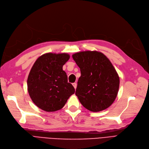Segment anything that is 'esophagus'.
<instances>
[{
    "mask_svg": "<svg viewBox=\"0 0 149 149\" xmlns=\"http://www.w3.org/2000/svg\"><path fill=\"white\" fill-rule=\"evenodd\" d=\"M73 87H74V88L76 89V87H77V84L76 82H74V83H73Z\"/></svg>",
    "mask_w": 149,
    "mask_h": 149,
    "instance_id": "obj_1",
    "label": "esophagus"
}]
</instances>
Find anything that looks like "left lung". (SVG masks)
Returning a JSON list of instances; mask_svg holds the SVG:
<instances>
[{"label":"left lung","mask_w":149,"mask_h":149,"mask_svg":"<svg viewBox=\"0 0 149 149\" xmlns=\"http://www.w3.org/2000/svg\"><path fill=\"white\" fill-rule=\"evenodd\" d=\"M81 70L76 95L88 110L99 112L113 103L119 88V77L110 61L98 51H82L72 56Z\"/></svg>","instance_id":"obj_1"}]
</instances>
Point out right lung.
<instances>
[{
    "mask_svg": "<svg viewBox=\"0 0 149 149\" xmlns=\"http://www.w3.org/2000/svg\"><path fill=\"white\" fill-rule=\"evenodd\" d=\"M69 58L67 53H46L34 63L28 76L27 90L32 102L41 109H61L74 94V88L62 69Z\"/></svg>",
    "mask_w": 149,
    "mask_h": 149,
    "instance_id": "right-lung-1",
    "label": "right lung"
}]
</instances>
